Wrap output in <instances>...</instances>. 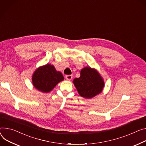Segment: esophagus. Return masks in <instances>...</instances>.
Returning a JSON list of instances; mask_svg holds the SVG:
<instances>
[{"mask_svg":"<svg viewBox=\"0 0 146 146\" xmlns=\"http://www.w3.org/2000/svg\"><path fill=\"white\" fill-rule=\"evenodd\" d=\"M72 78H73L72 75H66V78L67 80H71Z\"/></svg>","mask_w":146,"mask_h":146,"instance_id":"34e87169","label":"esophagus"}]
</instances>
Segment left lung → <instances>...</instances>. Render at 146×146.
<instances>
[{
	"mask_svg": "<svg viewBox=\"0 0 146 146\" xmlns=\"http://www.w3.org/2000/svg\"><path fill=\"white\" fill-rule=\"evenodd\" d=\"M73 83L81 97L90 99L100 94L105 83L104 79L95 69L90 66L80 71V77L74 78Z\"/></svg>",
	"mask_w": 146,
	"mask_h": 146,
	"instance_id": "1",
	"label": "left lung"
}]
</instances>
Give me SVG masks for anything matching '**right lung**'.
<instances>
[{
  "instance_id": "1",
  "label": "right lung",
  "mask_w": 146,
  "mask_h": 146,
  "mask_svg": "<svg viewBox=\"0 0 146 146\" xmlns=\"http://www.w3.org/2000/svg\"><path fill=\"white\" fill-rule=\"evenodd\" d=\"M63 80V74L56 70L54 65L48 63L37 68L32 76L34 87L44 93L51 91Z\"/></svg>"
}]
</instances>
